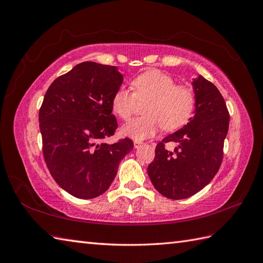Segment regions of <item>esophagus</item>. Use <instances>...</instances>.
Here are the masks:
<instances>
[{
  "mask_svg": "<svg viewBox=\"0 0 263 263\" xmlns=\"http://www.w3.org/2000/svg\"><path fill=\"white\" fill-rule=\"evenodd\" d=\"M134 145H135V148H138L139 146L142 145V142L139 141V140H135V141H134Z\"/></svg>",
  "mask_w": 263,
  "mask_h": 263,
  "instance_id": "obj_1",
  "label": "esophagus"
}]
</instances>
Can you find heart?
I'll use <instances>...</instances> for the list:
<instances>
[{"mask_svg": "<svg viewBox=\"0 0 263 263\" xmlns=\"http://www.w3.org/2000/svg\"><path fill=\"white\" fill-rule=\"evenodd\" d=\"M134 92L119 87L113 95V112L124 121H128L136 108L137 101H148L144 108L145 116L137 117L123 127V134L135 139L154 136L161 128L177 130L192 117L196 97L193 89L177 85L176 80L159 70H149L134 79Z\"/></svg>", "mask_w": 263, "mask_h": 263, "instance_id": "heart-1", "label": "heart"}]
</instances>
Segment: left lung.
I'll return each instance as SVG.
<instances>
[{"label":"left lung","mask_w":263,"mask_h":263,"mask_svg":"<svg viewBox=\"0 0 263 263\" xmlns=\"http://www.w3.org/2000/svg\"><path fill=\"white\" fill-rule=\"evenodd\" d=\"M195 115L180 130L156 146L148 176L155 189L171 200L196 194L213 180L220 168L229 112L218 89L202 76L194 79ZM174 142L173 152L165 144Z\"/></svg>","instance_id":"8db88e82"}]
</instances>
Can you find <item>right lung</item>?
Listing matches in <instances>:
<instances>
[{
	"mask_svg": "<svg viewBox=\"0 0 263 263\" xmlns=\"http://www.w3.org/2000/svg\"><path fill=\"white\" fill-rule=\"evenodd\" d=\"M122 82L116 67L85 61L55 79L45 94L39 109L45 162L58 185L78 198L104 193L134 148L129 138L103 141L118 126L112 99Z\"/></svg>",
	"mask_w": 263,
	"mask_h": 263,
	"instance_id": "right-lung-1",
	"label": "right lung"
}]
</instances>
